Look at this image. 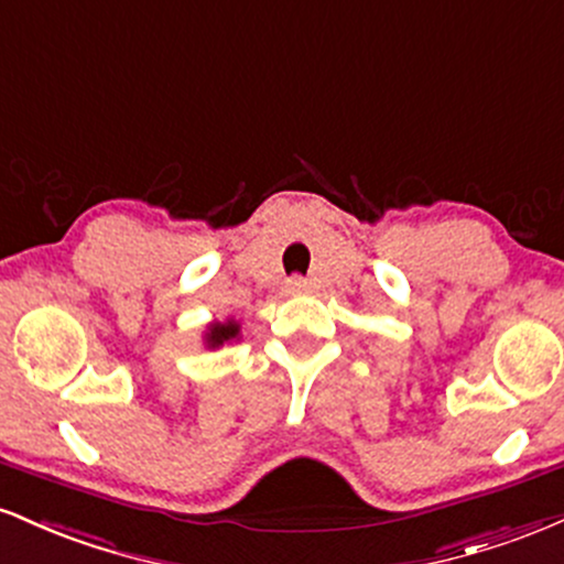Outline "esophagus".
Listing matches in <instances>:
<instances>
[{
  "mask_svg": "<svg viewBox=\"0 0 564 564\" xmlns=\"http://www.w3.org/2000/svg\"><path fill=\"white\" fill-rule=\"evenodd\" d=\"M303 290H308L306 276H301V274L290 276V280H288V293H303Z\"/></svg>",
  "mask_w": 564,
  "mask_h": 564,
  "instance_id": "1",
  "label": "esophagus"
}]
</instances>
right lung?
<instances>
[{
    "label": "right lung",
    "instance_id": "obj_1",
    "mask_svg": "<svg viewBox=\"0 0 564 564\" xmlns=\"http://www.w3.org/2000/svg\"><path fill=\"white\" fill-rule=\"evenodd\" d=\"M237 333H240V324L237 322H227V324H214L208 333V346L210 348H218L221 343L231 340V337H237Z\"/></svg>",
    "mask_w": 564,
    "mask_h": 564
}]
</instances>
